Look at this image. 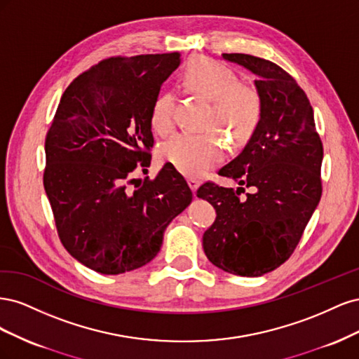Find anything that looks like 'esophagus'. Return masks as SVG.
I'll return each instance as SVG.
<instances>
[{"label": "esophagus", "instance_id": "obj_1", "mask_svg": "<svg viewBox=\"0 0 359 359\" xmlns=\"http://www.w3.org/2000/svg\"><path fill=\"white\" fill-rule=\"evenodd\" d=\"M187 181H189V186H190V189L193 190V193L196 194V190H198V187H199L201 181H199L198 178H194V177H190Z\"/></svg>", "mask_w": 359, "mask_h": 359}]
</instances>
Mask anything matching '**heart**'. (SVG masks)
I'll use <instances>...</instances> for the list:
<instances>
[{"mask_svg":"<svg viewBox=\"0 0 359 359\" xmlns=\"http://www.w3.org/2000/svg\"><path fill=\"white\" fill-rule=\"evenodd\" d=\"M180 88L206 102L198 135L181 133L158 149L161 160L190 177H199L220 163L224 145L241 148L255 136L262 123L264 97L253 82L240 81L224 64L205 57H193L178 76ZM175 99L170 93H160L149 107V126L161 137L175 128ZM215 131L221 137L213 133Z\"/></svg>","mask_w":359,"mask_h":359,"instance_id":"1","label":"heart"}]
</instances>
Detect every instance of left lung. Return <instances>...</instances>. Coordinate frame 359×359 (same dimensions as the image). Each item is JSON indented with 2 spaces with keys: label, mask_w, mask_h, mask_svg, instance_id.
Returning a JSON list of instances; mask_svg holds the SVG:
<instances>
[{
  "label": "left lung",
  "mask_w": 359,
  "mask_h": 359,
  "mask_svg": "<svg viewBox=\"0 0 359 359\" xmlns=\"http://www.w3.org/2000/svg\"><path fill=\"white\" fill-rule=\"evenodd\" d=\"M223 58L253 72L264 116L243 153L219 170L241 191L206 181L198 198L215 210L203 252L226 273L259 277L278 268L295 248L322 196L323 147L307 94L276 62L247 53Z\"/></svg>",
  "instance_id": "obj_1"
}]
</instances>
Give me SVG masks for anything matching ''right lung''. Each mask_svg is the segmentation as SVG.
Masks as SVG:
<instances>
[{
  "label": "right lung",
  "mask_w": 359,
  "mask_h": 359,
  "mask_svg": "<svg viewBox=\"0 0 359 359\" xmlns=\"http://www.w3.org/2000/svg\"><path fill=\"white\" fill-rule=\"evenodd\" d=\"M180 53L109 57L73 79L46 133L43 186L64 248L100 274L153 260L168 224L193 193L172 165H151L149 107ZM135 186L133 187V184Z\"/></svg>",
  "instance_id": "1"
}]
</instances>
